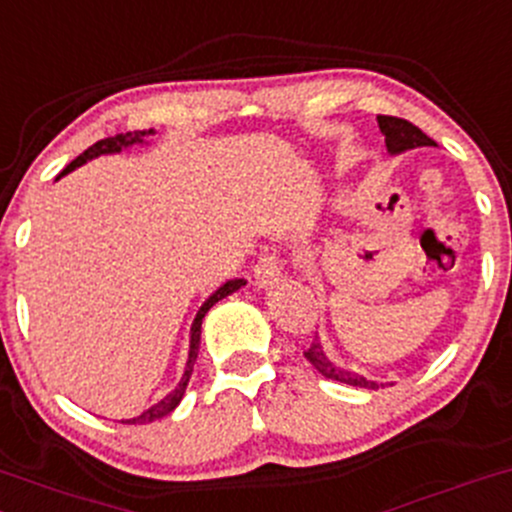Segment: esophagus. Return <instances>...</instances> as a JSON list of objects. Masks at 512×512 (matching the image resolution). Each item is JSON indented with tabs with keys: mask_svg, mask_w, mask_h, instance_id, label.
I'll return each instance as SVG.
<instances>
[{
	"mask_svg": "<svg viewBox=\"0 0 512 512\" xmlns=\"http://www.w3.org/2000/svg\"><path fill=\"white\" fill-rule=\"evenodd\" d=\"M279 277H282L279 257L274 255V252H265L255 265V284L260 286V289H267V286H272Z\"/></svg>",
	"mask_w": 512,
	"mask_h": 512,
	"instance_id": "obj_1",
	"label": "esophagus"
}]
</instances>
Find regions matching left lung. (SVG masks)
<instances>
[{"mask_svg":"<svg viewBox=\"0 0 512 512\" xmlns=\"http://www.w3.org/2000/svg\"><path fill=\"white\" fill-rule=\"evenodd\" d=\"M376 121H379L381 133H384V138H386V150H389L391 155L406 153V150H413V148H423V145H435V140L425 136V133L420 131L418 126H413L411 121L396 119V116H376ZM303 355H306L308 362H311L313 367H316L318 372L325 376V379L340 381V384L359 386V389H379V384H376V381H369L367 376H362L357 372H347V369H342L335 362H330V357L325 355L323 345L318 342V335H316V340L311 342V347L303 352Z\"/></svg>","mask_w":512,"mask_h":512,"instance_id":"1","label":"left lung"}]
</instances>
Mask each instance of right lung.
I'll list each match as a JSON object with an SVG mask.
<instances>
[{
    "label": "right lung",
    "mask_w": 512,
    "mask_h": 512,
    "mask_svg": "<svg viewBox=\"0 0 512 512\" xmlns=\"http://www.w3.org/2000/svg\"><path fill=\"white\" fill-rule=\"evenodd\" d=\"M150 133H155L153 128L150 131H128V133H119V136L114 138H104L99 140V143H94L92 148H87L80 157H75V160L70 162V165L65 167L63 172H60V177L67 172H72L75 167L84 165L87 160H94V157L99 155H111V153H121L123 148H128V145H136V143H145V136H150ZM240 286H245V279H230V282H226L221 286V289H216L213 294L209 296V299L204 301V306L199 308V313H196L194 323H192V338H189V359H187V367H184V374H182V381H179L177 386H174V391L167 393L162 401H157L155 406H150L148 411H143L140 415H136V418H128V420H121V423H128V425H143V423H153V420H160L165 418L167 413H172L174 408L179 406V401H182L184 391H187V384L189 379H192V372H194V362H196V355H199V342H201V320H204L206 313H209V308L213 306V303H218L221 299H226V296L233 294V291H238Z\"/></svg>",
    "instance_id": "add662e5"
}]
</instances>
